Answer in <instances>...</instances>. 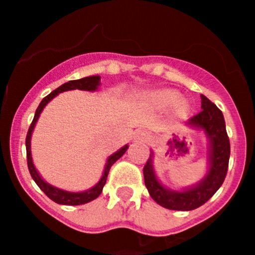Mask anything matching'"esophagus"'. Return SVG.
I'll use <instances>...</instances> for the list:
<instances>
[{"instance_id":"1","label":"esophagus","mask_w":255,"mask_h":255,"mask_svg":"<svg viewBox=\"0 0 255 255\" xmlns=\"http://www.w3.org/2000/svg\"><path fill=\"white\" fill-rule=\"evenodd\" d=\"M148 139H149V135H148L147 131H143V130H140V131H138V132H135V135H134V141H138V143L147 141Z\"/></svg>"}]
</instances>
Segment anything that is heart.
I'll return each mask as SVG.
<instances>
[{
    "label": "heart",
    "instance_id": "heart-1",
    "mask_svg": "<svg viewBox=\"0 0 255 255\" xmlns=\"http://www.w3.org/2000/svg\"><path fill=\"white\" fill-rule=\"evenodd\" d=\"M147 101L155 110H166L172 107L177 117H186L191 110L188 98H180V93L173 89H157L147 94Z\"/></svg>",
    "mask_w": 255,
    "mask_h": 255
}]
</instances>
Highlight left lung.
<instances>
[{
  "mask_svg": "<svg viewBox=\"0 0 255 255\" xmlns=\"http://www.w3.org/2000/svg\"><path fill=\"white\" fill-rule=\"evenodd\" d=\"M200 98L202 111L186 121V125L198 131H203L208 140V170L203 179L182 190L166 188L155 175L153 150H150L149 158L143 170L144 182L150 197L155 203L172 211H191L203 206L221 188L229 167L230 140L224 115L206 96L202 94Z\"/></svg>",
  "mask_w": 255,
  "mask_h": 255,
  "instance_id": "8db88e82",
  "label": "left lung"
}]
</instances>
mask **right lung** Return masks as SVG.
I'll use <instances>...</instances> for the list:
<instances>
[{
	"mask_svg": "<svg viewBox=\"0 0 255 255\" xmlns=\"http://www.w3.org/2000/svg\"><path fill=\"white\" fill-rule=\"evenodd\" d=\"M101 85V76L94 75V76H87V78L79 79V80H70V82L65 83L61 87H58L57 89H55L53 92L48 94L47 97H44L42 102L39 103L38 106L37 111H35L34 119L31 121L30 128L28 130V134H26V139H25V145H26V161H28V168L29 172H30L31 177L35 181L38 186L40 188V190L43 191L44 194L52 199L53 202L58 204H66V206H79V204H85L89 203L92 200H94L96 198L100 197V194L102 193L103 186L106 184V180H107V175L110 172V168H111L112 164L117 161V159L123 157L124 153L126 152V149L129 148V145L126 144L124 145L123 148L115 152L114 154H111L107 158V162H106L105 170H103L102 177L100 179V181L97 182L96 185L92 186L91 189H88V190L84 191H67L64 190V189L56 188V186L51 185L47 181H44L42 179V176L39 175V172L35 168L34 163H33V158H31V149H30V140H31V134H33V130L35 128V124H37L38 119H39L40 114L43 111V108L48 105V102H51L56 96H58L62 92L66 91H74V89H79V91H87V92H94L98 89V87Z\"/></svg>",
	"mask_w": 255,
	"mask_h": 255,
	"instance_id": "1",
	"label": "right lung"
}]
</instances>
